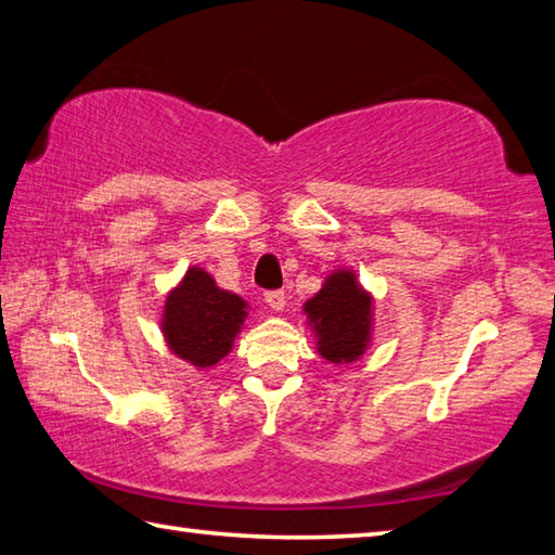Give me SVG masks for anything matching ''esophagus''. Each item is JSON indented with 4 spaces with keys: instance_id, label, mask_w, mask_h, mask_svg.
Instances as JSON below:
<instances>
[{
    "instance_id": "34e87169",
    "label": "esophagus",
    "mask_w": 555,
    "mask_h": 555,
    "mask_svg": "<svg viewBox=\"0 0 555 555\" xmlns=\"http://www.w3.org/2000/svg\"><path fill=\"white\" fill-rule=\"evenodd\" d=\"M264 300H267V306H269L271 310H284V306H286V294H284V291H267Z\"/></svg>"
}]
</instances>
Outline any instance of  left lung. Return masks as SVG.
<instances>
[{
    "instance_id": "1",
    "label": "left lung",
    "mask_w": 555,
    "mask_h": 555,
    "mask_svg": "<svg viewBox=\"0 0 555 555\" xmlns=\"http://www.w3.org/2000/svg\"><path fill=\"white\" fill-rule=\"evenodd\" d=\"M306 312L320 337V354L341 364L354 361L369 345L371 298L357 286L349 271L332 274L315 298L306 304Z\"/></svg>"
}]
</instances>
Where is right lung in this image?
<instances>
[{"label": "right lung", "instance_id": "obj_1", "mask_svg": "<svg viewBox=\"0 0 555 555\" xmlns=\"http://www.w3.org/2000/svg\"><path fill=\"white\" fill-rule=\"evenodd\" d=\"M245 300L220 291L201 269H189L165 306V337L175 354L194 366H214L223 359L243 325Z\"/></svg>", "mask_w": 555, "mask_h": 555}]
</instances>
